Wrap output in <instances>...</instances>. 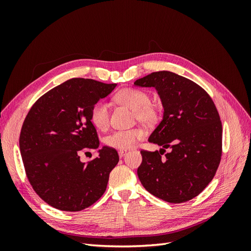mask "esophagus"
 <instances>
[{
  "label": "esophagus",
  "instance_id": "34e87169",
  "mask_svg": "<svg viewBox=\"0 0 251 251\" xmlns=\"http://www.w3.org/2000/svg\"><path fill=\"white\" fill-rule=\"evenodd\" d=\"M126 154V151H118V155H119L120 158L124 157Z\"/></svg>",
  "mask_w": 251,
  "mask_h": 251
}]
</instances>
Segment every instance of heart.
<instances>
[{"label":"heart","instance_id":"1","mask_svg":"<svg viewBox=\"0 0 251 251\" xmlns=\"http://www.w3.org/2000/svg\"><path fill=\"white\" fill-rule=\"evenodd\" d=\"M116 100L134 110L135 118L139 123L151 125L158 119V110L151 103L150 95L143 90L135 88H126L120 90L115 96ZM90 119L92 125L98 130H105L110 124V112L107 102L100 101L91 110ZM146 133L142 128L120 130L110 134L105 138V144L112 149L126 151L136 146L143 139Z\"/></svg>","mask_w":251,"mask_h":251}]
</instances>
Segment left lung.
I'll use <instances>...</instances> for the list:
<instances>
[{
  "instance_id": "8db88e82",
  "label": "left lung",
  "mask_w": 251,
  "mask_h": 251,
  "mask_svg": "<svg viewBox=\"0 0 251 251\" xmlns=\"http://www.w3.org/2000/svg\"><path fill=\"white\" fill-rule=\"evenodd\" d=\"M134 85L156 88L164 108L163 119L149 138L163 149L141 150V184L170 203L195 198L215 177L221 161L222 123L214 101L196 82L170 71L153 72ZM165 148L171 151L162 156Z\"/></svg>"
}]
</instances>
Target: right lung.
<instances>
[{
	"instance_id": "right-lung-1",
	"label": "right lung",
	"mask_w": 251,
	"mask_h": 251,
	"mask_svg": "<svg viewBox=\"0 0 251 251\" xmlns=\"http://www.w3.org/2000/svg\"><path fill=\"white\" fill-rule=\"evenodd\" d=\"M116 86L71 78L49 90L29 110L20 134L21 156L30 184L50 206L79 211L105 192L119 161L117 151L103 147L87 163L80 162L79 154L100 147L91 110Z\"/></svg>"
}]
</instances>
